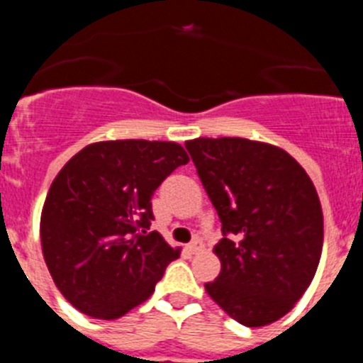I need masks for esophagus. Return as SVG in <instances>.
<instances>
[{
    "label": "esophagus",
    "instance_id": "obj_1",
    "mask_svg": "<svg viewBox=\"0 0 363 363\" xmlns=\"http://www.w3.org/2000/svg\"><path fill=\"white\" fill-rule=\"evenodd\" d=\"M186 250L189 251V253H201L202 250H204V244L201 242V240H194V242H189L188 246H186Z\"/></svg>",
    "mask_w": 363,
    "mask_h": 363
}]
</instances>
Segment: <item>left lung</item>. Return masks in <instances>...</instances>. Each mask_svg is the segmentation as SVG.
<instances>
[{"mask_svg": "<svg viewBox=\"0 0 363 363\" xmlns=\"http://www.w3.org/2000/svg\"><path fill=\"white\" fill-rule=\"evenodd\" d=\"M222 222L206 293L238 324L262 328L295 308L324 244V215L306 169L282 148L244 137L186 141Z\"/></svg>", "mask_w": 363, "mask_h": 363, "instance_id": "8db88e82", "label": "left lung"}]
</instances>
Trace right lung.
I'll return each mask as SVG.
<instances>
[{"mask_svg": "<svg viewBox=\"0 0 363 363\" xmlns=\"http://www.w3.org/2000/svg\"><path fill=\"white\" fill-rule=\"evenodd\" d=\"M189 161L181 145L121 139L84 146L55 175L41 211V250L61 295L116 320L152 296L181 250L152 224V195Z\"/></svg>", "mask_w": 363, "mask_h": 363, "instance_id": "right-lung-1", "label": "right lung"}]
</instances>
